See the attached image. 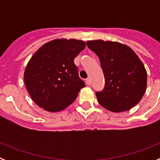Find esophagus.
I'll use <instances>...</instances> for the list:
<instances>
[{
    "instance_id": "34e87169",
    "label": "esophagus",
    "mask_w": 160,
    "mask_h": 160,
    "mask_svg": "<svg viewBox=\"0 0 160 160\" xmlns=\"http://www.w3.org/2000/svg\"><path fill=\"white\" fill-rule=\"evenodd\" d=\"M86 82H87V85H90V78H87L86 79Z\"/></svg>"
}]
</instances>
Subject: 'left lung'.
Masks as SVG:
<instances>
[{"mask_svg":"<svg viewBox=\"0 0 160 160\" xmlns=\"http://www.w3.org/2000/svg\"><path fill=\"white\" fill-rule=\"evenodd\" d=\"M87 45L99 58L105 77V87L96 92L100 105L113 112L127 111L137 105L146 91L148 74L134 50L111 41H88Z\"/></svg>","mask_w":160,"mask_h":160,"instance_id":"8db88e82","label":"left lung"}]
</instances>
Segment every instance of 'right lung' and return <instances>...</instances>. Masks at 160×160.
Here are the masks:
<instances>
[{
  "mask_svg": "<svg viewBox=\"0 0 160 160\" xmlns=\"http://www.w3.org/2000/svg\"><path fill=\"white\" fill-rule=\"evenodd\" d=\"M86 47L84 41L58 38L44 44L29 61L25 87L38 107L49 112L63 111L86 87L73 62Z\"/></svg>",
  "mask_w": 160,
  "mask_h": 160,
  "instance_id": "1",
  "label": "right lung"
}]
</instances>
